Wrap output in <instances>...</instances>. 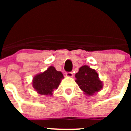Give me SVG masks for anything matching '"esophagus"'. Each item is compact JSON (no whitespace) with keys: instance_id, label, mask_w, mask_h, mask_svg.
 Instances as JSON below:
<instances>
[{"instance_id":"34e87169","label":"esophagus","mask_w":131,"mask_h":131,"mask_svg":"<svg viewBox=\"0 0 131 131\" xmlns=\"http://www.w3.org/2000/svg\"><path fill=\"white\" fill-rule=\"evenodd\" d=\"M66 75L68 77H72L73 76V74L72 72H68L66 73Z\"/></svg>"}]
</instances>
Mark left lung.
<instances>
[{"instance_id":"left-lung-1","label":"left lung","mask_w":131,"mask_h":131,"mask_svg":"<svg viewBox=\"0 0 131 131\" xmlns=\"http://www.w3.org/2000/svg\"><path fill=\"white\" fill-rule=\"evenodd\" d=\"M75 82L80 89L87 96H92L103 88V82L95 69L89 66H83L75 74Z\"/></svg>"}]
</instances>
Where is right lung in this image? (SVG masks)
Segmentation results:
<instances>
[{
    "mask_svg": "<svg viewBox=\"0 0 131 131\" xmlns=\"http://www.w3.org/2000/svg\"><path fill=\"white\" fill-rule=\"evenodd\" d=\"M64 79L61 71H58L55 68L50 66L43 72L33 77L32 85L40 95L52 96L54 89H57L61 81Z\"/></svg>",
    "mask_w": 131,
    "mask_h": 131,
    "instance_id": "obj_1",
    "label": "right lung"
}]
</instances>
